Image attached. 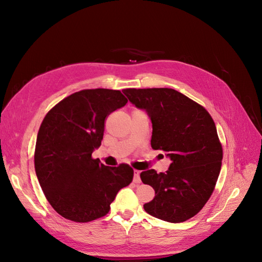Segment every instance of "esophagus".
<instances>
[{
    "label": "esophagus",
    "instance_id": "esophagus-1",
    "mask_svg": "<svg viewBox=\"0 0 262 262\" xmlns=\"http://www.w3.org/2000/svg\"><path fill=\"white\" fill-rule=\"evenodd\" d=\"M133 182H136V184H140V182H141L140 171L139 170H134L133 171Z\"/></svg>",
    "mask_w": 262,
    "mask_h": 262
}]
</instances>
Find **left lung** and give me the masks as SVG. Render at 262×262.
<instances>
[{"label":"left lung","instance_id":"1","mask_svg":"<svg viewBox=\"0 0 262 262\" xmlns=\"http://www.w3.org/2000/svg\"><path fill=\"white\" fill-rule=\"evenodd\" d=\"M123 93L152 121L150 145L164 150L171 161L166 172H141L142 182L155 191L144 210L170 223L191 219L211 196L223 158L212 117L202 106L171 89H128Z\"/></svg>","mask_w":262,"mask_h":262}]
</instances>
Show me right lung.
<instances>
[{"label": "right lung", "instance_id": "add662e5", "mask_svg": "<svg viewBox=\"0 0 262 262\" xmlns=\"http://www.w3.org/2000/svg\"><path fill=\"white\" fill-rule=\"evenodd\" d=\"M126 102L120 91L84 90L46 115L36 141L35 169L47 200L61 216L80 223L104 216L119 190L130 185L129 165L109 167L92 158L101 144L106 117Z\"/></svg>", "mask_w": 262, "mask_h": 262}]
</instances>
